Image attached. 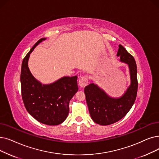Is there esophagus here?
I'll return each instance as SVG.
<instances>
[{
	"label": "esophagus",
	"mask_w": 159,
	"mask_h": 159,
	"mask_svg": "<svg viewBox=\"0 0 159 159\" xmlns=\"http://www.w3.org/2000/svg\"><path fill=\"white\" fill-rule=\"evenodd\" d=\"M88 83V77L87 76H83L79 80V84L81 88H84Z\"/></svg>",
	"instance_id": "1"
}]
</instances>
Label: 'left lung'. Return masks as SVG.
Listing matches in <instances>:
<instances>
[{"label": "left lung", "mask_w": 159, "mask_h": 159, "mask_svg": "<svg viewBox=\"0 0 159 159\" xmlns=\"http://www.w3.org/2000/svg\"><path fill=\"white\" fill-rule=\"evenodd\" d=\"M117 56L129 65L131 84L120 98H112L93 83L84 88V93L89 114L93 121L101 125H108L122 119L133 107L137 90V67L134 57L121 45H119Z\"/></svg>", "instance_id": "left-lung-1"}]
</instances>
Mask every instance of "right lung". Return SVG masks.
Returning <instances> with one entry per match:
<instances>
[{"mask_svg":"<svg viewBox=\"0 0 159 159\" xmlns=\"http://www.w3.org/2000/svg\"><path fill=\"white\" fill-rule=\"evenodd\" d=\"M45 38L38 40L24 58L20 72L21 95L28 112L39 122L48 125L62 123L69 113V103L78 91L77 76L64 77L51 84H41L28 67L30 53Z\"/></svg>","mask_w":159,"mask_h":159,"instance_id":"1","label":"right lung"}]
</instances>
